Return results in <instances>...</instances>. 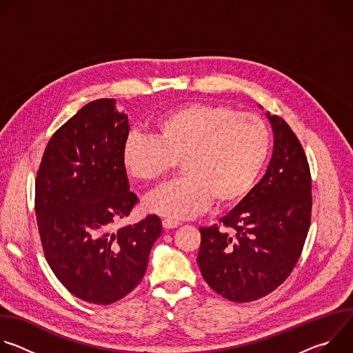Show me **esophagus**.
Returning a JSON list of instances; mask_svg holds the SVG:
<instances>
[{"label":"esophagus","instance_id":"esophagus-1","mask_svg":"<svg viewBox=\"0 0 353 353\" xmlns=\"http://www.w3.org/2000/svg\"><path fill=\"white\" fill-rule=\"evenodd\" d=\"M162 225H163V228H165L166 230H169V229H174V228L180 226V222H179V221H173V219L166 218V219H163V221H162Z\"/></svg>","mask_w":353,"mask_h":353}]
</instances>
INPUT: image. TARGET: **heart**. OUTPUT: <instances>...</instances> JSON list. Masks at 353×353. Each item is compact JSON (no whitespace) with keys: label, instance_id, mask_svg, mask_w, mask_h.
Listing matches in <instances>:
<instances>
[{"label":"heart","instance_id":"obj_1","mask_svg":"<svg viewBox=\"0 0 353 353\" xmlns=\"http://www.w3.org/2000/svg\"><path fill=\"white\" fill-rule=\"evenodd\" d=\"M157 137L132 132L123 145L130 177L158 183L181 161L184 177L162 187L145 208L169 219L237 204L256 185L271 150V134L261 117L228 105L190 103L155 121Z\"/></svg>","mask_w":353,"mask_h":353}]
</instances>
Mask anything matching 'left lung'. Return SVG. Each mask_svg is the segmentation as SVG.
Segmentation results:
<instances>
[{"label":"left lung","mask_w":353,"mask_h":353,"mask_svg":"<svg viewBox=\"0 0 353 353\" xmlns=\"http://www.w3.org/2000/svg\"><path fill=\"white\" fill-rule=\"evenodd\" d=\"M274 152L267 173L219 226L199 228L196 263L223 297L245 303L274 292L293 271L312 221V174L288 123L270 116Z\"/></svg>","instance_id":"left-lung-1"}]
</instances>
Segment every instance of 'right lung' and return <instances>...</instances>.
<instances>
[{
	"label": "right lung",
	"mask_w": 353,
	"mask_h": 353,
	"mask_svg": "<svg viewBox=\"0 0 353 353\" xmlns=\"http://www.w3.org/2000/svg\"><path fill=\"white\" fill-rule=\"evenodd\" d=\"M114 99L85 105L50 138L36 176L34 211L44 257L77 297L110 305L145 275L162 222L148 215L112 232L138 203L123 166L128 117Z\"/></svg>",
	"instance_id": "obj_1"
}]
</instances>
